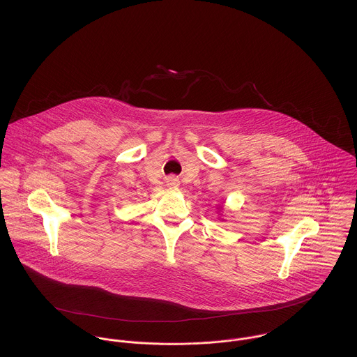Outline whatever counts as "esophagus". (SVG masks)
<instances>
[{
	"mask_svg": "<svg viewBox=\"0 0 357 357\" xmlns=\"http://www.w3.org/2000/svg\"><path fill=\"white\" fill-rule=\"evenodd\" d=\"M178 180L174 177V176H169L167 178H166V185L167 187H170V188H177L178 187Z\"/></svg>",
	"mask_w": 357,
	"mask_h": 357,
	"instance_id": "1",
	"label": "esophagus"
}]
</instances>
